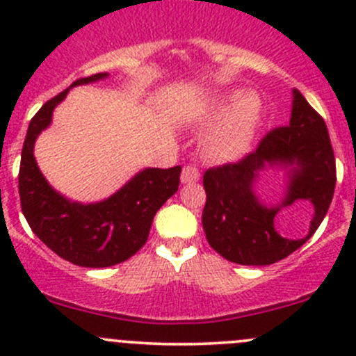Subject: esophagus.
Instances as JSON below:
<instances>
[{"mask_svg": "<svg viewBox=\"0 0 356 356\" xmlns=\"http://www.w3.org/2000/svg\"><path fill=\"white\" fill-rule=\"evenodd\" d=\"M200 181V170L195 167V165H186L182 168L181 174V182L182 184H195V182Z\"/></svg>", "mask_w": 356, "mask_h": 356, "instance_id": "1", "label": "esophagus"}]
</instances>
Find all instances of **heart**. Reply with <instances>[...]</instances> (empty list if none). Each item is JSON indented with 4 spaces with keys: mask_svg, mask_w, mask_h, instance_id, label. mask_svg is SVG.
I'll return each instance as SVG.
<instances>
[{
    "mask_svg": "<svg viewBox=\"0 0 356 356\" xmlns=\"http://www.w3.org/2000/svg\"><path fill=\"white\" fill-rule=\"evenodd\" d=\"M201 143L203 155L215 163H231L250 152L261 118V103L254 92H232L211 106L208 118L217 120Z\"/></svg>",
    "mask_w": 356,
    "mask_h": 356,
    "instance_id": "heart-1",
    "label": "heart"
}]
</instances>
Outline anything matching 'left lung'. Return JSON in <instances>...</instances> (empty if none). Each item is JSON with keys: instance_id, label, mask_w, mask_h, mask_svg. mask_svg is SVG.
<instances>
[{"instance_id": "8db88e82", "label": "left lung", "mask_w": 356, "mask_h": 356, "mask_svg": "<svg viewBox=\"0 0 356 356\" xmlns=\"http://www.w3.org/2000/svg\"><path fill=\"white\" fill-rule=\"evenodd\" d=\"M284 170L286 189L279 204L267 205L256 193L264 171ZM207 203L204 234L210 246L239 265H270L303 246L324 220L336 188V161L327 125L305 96L293 89L289 125L268 132L253 153L238 163L208 168L203 175ZM310 200L314 217L305 238L281 236L273 220L282 207Z\"/></svg>"}]
</instances>
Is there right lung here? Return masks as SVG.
I'll return each mask as SVG.
<instances>
[{"label": "right lung", "instance_id": "add662e5", "mask_svg": "<svg viewBox=\"0 0 356 356\" xmlns=\"http://www.w3.org/2000/svg\"><path fill=\"white\" fill-rule=\"evenodd\" d=\"M95 74L75 81L32 117L20 160L19 193L32 232L58 257L79 267L102 268L125 261L145 246L153 217L179 189L181 167L143 168L117 193L96 203H79L49 186L34 158L38 136L49 127L53 110L74 86L103 81Z\"/></svg>", "mask_w": 356, "mask_h": 356}]
</instances>
